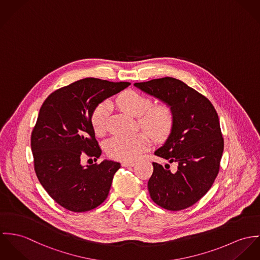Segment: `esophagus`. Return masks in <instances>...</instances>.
I'll return each mask as SVG.
<instances>
[{"label": "esophagus", "instance_id": "obj_1", "mask_svg": "<svg viewBox=\"0 0 260 260\" xmlns=\"http://www.w3.org/2000/svg\"><path fill=\"white\" fill-rule=\"evenodd\" d=\"M135 162L134 161H122L121 167H134Z\"/></svg>", "mask_w": 260, "mask_h": 260}]
</instances>
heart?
<instances>
[{
  "label": "heart",
  "mask_w": 260,
  "mask_h": 260,
  "mask_svg": "<svg viewBox=\"0 0 260 260\" xmlns=\"http://www.w3.org/2000/svg\"><path fill=\"white\" fill-rule=\"evenodd\" d=\"M118 107L125 113L139 117L140 126L154 141L166 140L173 131L174 114L168 104L152 106L149 98L136 91L125 90L117 98ZM111 104L104 102L93 110L90 122L95 134L103 135L107 131ZM149 144V139L144 134L131 137L115 136L105 143L107 154L114 159L132 161L136 159Z\"/></svg>",
  "instance_id": "heart-1"
}]
</instances>
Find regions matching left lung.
Returning <instances> with one entry per match:
<instances>
[{"mask_svg":"<svg viewBox=\"0 0 260 260\" xmlns=\"http://www.w3.org/2000/svg\"><path fill=\"white\" fill-rule=\"evenodd\" d=\"M135 86L170 105L174 125L166 144L154 154L177 162L172 173L152 162L153 173L147 187L150 198L168 210L185 209L212 186L220 167L224 142L218 115L210 101L183 82L171 77Z\"/></svg>","mask_w":260,"mask_h":260,"instance_id":"left-lung-1","label":"left lung"}]
</instances>
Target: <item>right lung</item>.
Listing matches in <instances>:
<instances>
[{
	"label": "right lung",
	"mask_w": 260,
	"mask_h": 260,
	"mask_svg": "<svg viewBox=\"0 0 260 260\" xmlns=\"http://www.w3.org/2000/svg\"><path fill=\"white\" fill-rule=\"evenodd\" d=\"M87 78L52 92L40 109L30 136L35 172L49 196L60 206L85 212L106 201L120 164L104 160L83 167V155L102 154L90 117L106 99L128 87Z\"/></svg>",
	"instance_id": "add662e5"
}]
</instances>
